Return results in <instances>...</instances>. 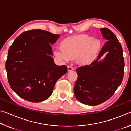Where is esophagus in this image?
I'll return each instance as SVG.
<instances>
[{
  "label": "esophagus",
  "instance_id": "1",
  "mask_svg": "<svg viewBox=\"0 0 131 131\" xmlns=\"http://www.w3.org/2000/svg\"><path fill=\"white\" fill-rule=\"evenodd\" d=\"M73 70V68L72 67V66H68V70L69 71V72H70V71H72Z\"/></svg>",
  "mask_w": 131,
  "mask_h": 131
}]
</instances>
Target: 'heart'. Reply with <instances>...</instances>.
Masks as SVG:
<instances>
[{"label":"heart","instance_id":"heart-1","mask_svg":"<svg viewBox=\"0 0 131 131\" xmlns=\"http://www.w3.org/2000/svg\"><path fill=\"white\" fill-rule=\"evenodd\" d=\"M61 49L54 53L58 58L69 62L76 58L77 62L82 65L90 63L94 60L101 48V42L94 37L81 35L68 37L60 43Z\"/></svg>","mask_w":131,"mask_h":131}]
</instances>
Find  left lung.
<instances>
[{
	"instance_id": "8db88e82",
	"label": "left lung",
	"mask_w": 131,
	"mask_h": 131,
	"mask_svg": "<svg viewBox=\"0 0 131 131\" xmlns=\"http://www.w3.org/2000/svg\"><path fill=\"white\" fill-rule=\"evenodd\" d=\"M107 41L97 59L88 65L77 68L74 96L81 103L96 106L108 100L121 85L124 77L123 48L117 37L108 28H101ZM106 53L103 60L99 59Z\"/></svg>"
}]
</instances>
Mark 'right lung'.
Returning a JSON list of instances; mask_svg holds the SVG:
<instances>
[{
  "label": "right lung",
  "instance_id": "right-lung-1",
  "mask_svg": "<svg viewBox=\"0 0 131 131\" xmlns=\"http://www.w3.org/2000/svg\"><path fill=\"white\" fill-rule=\"evenodd\" d=\"M60 37L47 31H26L14 40L6 62L12 89L25 100L40 102L47 99L57 81L68 72L66 66L55 65L51 44Z\"/></svg>",
  "mask_w": 131,
  "mask_h": 131
}]
</instances>
